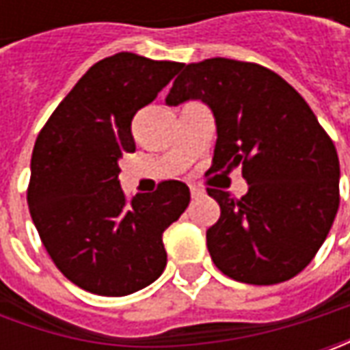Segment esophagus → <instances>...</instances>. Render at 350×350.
Masks as SVG:
<instances>
[{
  "label": "esophagus",
  "mask_w": 350,
  "mask_h": 350,
  "mask_svg": "<svg viewBox=\"0 0 350 350\" xmlns=\"http://www.w3.org/2000/svg\"><path fill=\"white\" fill-rule=\"evenodd\" d=\"M191 195H193V198H198V196L204 195V189L198 185H191Z\"/></svg>",
  "instance_id": "obj_1"
}]
</instances>
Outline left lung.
I'll list each match as a JSON object with an SVG mask.
<instances>
[{"label":"left lung","instance_id":"8db88e82","mask_svg":"<svg viewBox=\"0 0 350 350\" xmlns=\"http://www.w3.org/2000/svg\"><path fill=\"white\" fill-rule=\"evenodd\" d=\"M208 105L218 140L208 173L241 167V198L206 189L220 218L206 232L214 265L245 284H278L302 273L339 208V157L304 97L273 70L210 58L183 64L165 103Z\"/></svg>","mask_w":350,"mask_h":350}]
</instances>
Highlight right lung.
<instances>
[{
	"label": "right lung",
	"mask_w": 350,
	"mask_h": 350,
	"mask_svg": "<svg viewBox=\"0 0 350 350\" xmlns=\"http://www.w3.org/2000/svg\"><path fill=\"white\" fill-rule=\"evenodd\" d=\"M120 52L91 66L34 142L27 202L40 241L60 273L99 296H126L163 273V232L191 193L161 181L128 200L118 159L136 150L132 118L181 70Z\"/></svg>",
	"instance_id": "obj_1"
}]
</instances>
